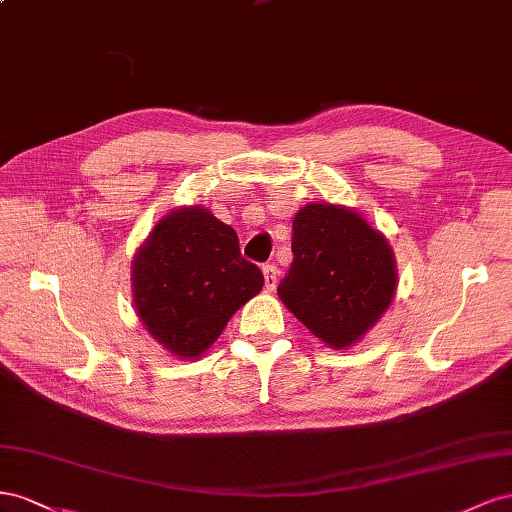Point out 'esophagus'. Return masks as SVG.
<instances>
[{
  "instance_id": "esophagus-1",
  "label": "esophagus",
  "mask_w": 512,
  "mask_h": 512,
  "mask_svg": "<svg viewBox=\"0 0 512 512\" xmlns=\"http://www.w3.org/2000/svg\"><path fill=\"white\" fill-rule=\"evenodd\" d=\"M264 281H266V291H274L276 289V283H279V268H276L274 264H266L264 268Z\"/></svg>"
}]
</instances>
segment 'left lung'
<instances>
[{"label": "left lung", "mask_w": 512, "mask_h": 512, "mask_svg": "<svg viewBox=\"0 0 512 512\" xmlns=\"http://www.w3.org/2000/svg\"><path fill=\"white\" fill-rule=\"evenodd\" d=\"M291 233L294 261L279 285L281 302L321 343L356 345L397 291L392 246L358 210L326 201L300 208Z\"/></svg>", "instance_id": "left-lung-1"}]
</instances>
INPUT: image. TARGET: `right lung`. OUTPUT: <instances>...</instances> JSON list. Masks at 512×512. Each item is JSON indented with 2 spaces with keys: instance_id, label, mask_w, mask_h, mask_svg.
<instances>
[{
  "instance_id": "add662e5",
  "label": "right lung",
  "mask_w": 512,
  "mask_h": 512,
  "mask_svg": "<svg viewBox=\"0 0 512 512\" xmlns=\"http://www.w3.org/2000/svg\"><path fill=\"white\" fill-rule=\"evenodd\" d=\"M133 302L150 337L180 360H197L227 321L264 287L240 255L238 233L201 206L165 214L133 257Z\"/></svg>"
}]
</instances>
